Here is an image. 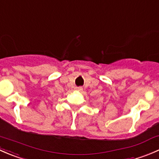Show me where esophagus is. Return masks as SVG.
Returning <instances> with one entry per match:
<instances>
[{"label": "esophagus", "mask_w": 159, "mask_h": 159, "mask_svg": "<svg viewBox=\"0 0 159 159\" xmlns=\"http://www.w3.org/2000/svg\"><path fill=\"white\" fill-rule=\"evenodd\" d=\"M76 90H78V91H80V90H81V88H76V89H75Z\"/></svg>", "instance_id": "1"}]
</instances>
